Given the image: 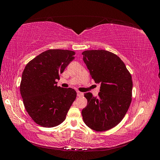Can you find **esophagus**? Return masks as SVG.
Here are the masks:
<instances>
[{
	"mask_svg": "<svg viewBox=\"0 0 160 160\" xmlns=\"http://www.w3.org/2000/svg\"><path fill=\"white\" fill-rule=\"evenodd\" d=\"M77 96H78V97H82V96L83 95V93H81V92H80L79 91H77Z\"/></svg>",
	"mask_w": 160,
	"mask_h": 160,
	"instance_id": "esophagus-1",
	"label": "esophagus"
}]
</instances>
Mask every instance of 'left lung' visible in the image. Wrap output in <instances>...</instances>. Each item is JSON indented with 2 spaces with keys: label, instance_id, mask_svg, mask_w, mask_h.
Returning <instances> with one entry per match:
<instances>
[{
  "label": "left lung",
  "instance_id": "8db88e82",
  "mask_svg": "<svg viewBox=\"0 0 160 160\" xmlns=\"http://www.w3.org/2000/svg\"><path fill=\"white\" fill-rule=\"evenodd\" d=\"M83 61L96 83L98 98L85 93L88 105L81 111L85 123L91 129L104 132L115 127L126 114L132 102V76L122 60L105 50L82 52Z\"/></svg>",
  "mask_w": 160,
  "mask_h": 160
}]
</instances>
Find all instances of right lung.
Returning <instances> with one entry per match:
<instances>
[{
	"label": "right lung",
	"instance_id": "add662e5",
	"mask_svg": "<svg viewBox=\"0 0 160 160\" xmlns=\"http://www.w3.org/2000/svg\"><path fill=\"white\" fill-rule=\"evenodd\" d=\"M75 55L69 50H47L28 62L22 72L20 92L24 105L42 127L61 124L76 98L75 89L58 87L56 82Z\"/></svg>",
	"mask_w": 160,
	"mask_h": 160
}]
</instances>
